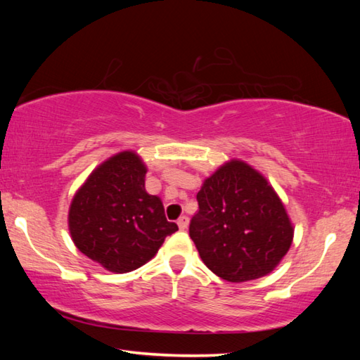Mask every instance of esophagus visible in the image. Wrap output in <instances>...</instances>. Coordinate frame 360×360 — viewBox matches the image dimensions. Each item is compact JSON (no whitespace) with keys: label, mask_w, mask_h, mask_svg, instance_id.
I'll return each instance as SVG.
<instances>
[{"label":"esophagus","mask_w":360,"mask_h":360,"mask_svg":"<svg viewBox=\"0 0 360 360\" xmlns=\"http://www.w3.org/2000/svg\"><path fill=\"white\" fill-rule=\"evenodd\" d=\"M178 226L181 231H186V229L188 227V218L186 215H182L179 219H178Z\"/></svg>","instance_id":"1"}]
</instances>
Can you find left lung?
Here are the masks:
<instances>
[{"label":"left lung","instance_id":"obj_1","mask_svg":"<svg viewBox=\"0 0 360 360\" xmlns=\"http://www.w3.org/2000/svg\"><path fill=\"white\" fill-rule=\"evenodd\" d=\"M190 238L209 269L231 283L266 277L285 258L294 226L271 182L246 160L231 159L196 195Z\"/></svg>","mask_w":360,"mask_h":360}]
</instances>
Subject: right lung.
I'll list each match as a JSON object with an SVG mask.
<instances>
[{"label":"right lung","instance_id":"obj_1","mask_svg":"<svg viewBox=\"0 0 360 360\" xmlns=\"http://www.w3.org/2000/svg\"><path fill=\"white\" fill-rule=\"evenodd\" d=\"M147 172L136 151H119L98 164L72 196L71 240L110 272H131L148 263L165 236L178 231L159 198L145 190Z\"/></svg>","mask_w":360,"mask_h":360}]
</instances>
